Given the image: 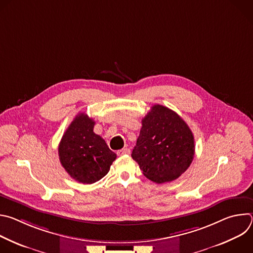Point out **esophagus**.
<instances>
[{
	"label": "esophagus",
	"mask_w": 253,
	"mask_h": 253,
	"mask_svg": "<svg viewBox=\"0 0 253 253\" xmlns=\"http://www.w3.org/2000/svg\"><path fill=\"white\" fill-rule=\"evenodd\" d=\"M130 149L129 148H124V149H121V150H118L117 151V155L118 156H124V155H128L130 154Z\"/></svg>",
	"instance_id": "1"
}]
</instances>
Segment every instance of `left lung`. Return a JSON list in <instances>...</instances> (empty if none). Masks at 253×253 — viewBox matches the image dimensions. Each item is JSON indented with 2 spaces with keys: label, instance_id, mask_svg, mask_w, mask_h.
Returning <instances> with one entry per match:
<instances>
[{
  "label": "left lung",
  "instance_id": "obj_1",
  "mask_svg": "<svg viewBox=\"0 0 253 253\" xmlns=\"http://www.w3.org/2000/svg\"><path fill=\"white\" fill-rule=\"evenodd\" d=\"M194 151V137L186 122L169 108L156 104L142 119L131 156L144 176L165 183L188 169Z\"/></svg>",
  "mask_w": 253,
  "mask_h": 253
}]
</instances>
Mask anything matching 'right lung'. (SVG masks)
<instances>
[{
    "label": "right lung",
    "mask_w": 253,
    "mask_h": 253,
    "mask_svg": "<svg viewBox=\"0 0 253 253\" xmlns=\"http://www.w3.org/2000/svg\"><path fill=\"white\" fill-rule=\"evenodd\" d=\"M95 122L80 113L71 122L59 144V159L67 173L83 184H92L110 170L117 155L94 133Z\"/></svg>",
    "instance_id": "right-lung-1"
}]
</instances>
